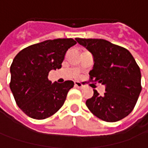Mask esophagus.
Instances as JSON below:
<instances>
[{
  "instance_id": "esophagus-1",
  "label": "esophagus",
  "mask_w": 148,
  "mask_h": 148,
  "mask_svg": "<svg viewBox=\"0 0 148 148\" xmlns=\"http://www.w3.org/2000/svg\"><path fill=\"white\" fill-rule=\"evenodd\" d=\"M74 86L77 87V88H84V85L81 84L80 82H79V81H75L74 82Z\"/></svg>"
}]
</instances>
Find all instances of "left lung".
Instances as JSON below:
<instances>
[{
    "mask_svg": "<svg viewBox=\"0 0 148 148\" xmlns=\"http://www.w3.org/2000/svg\"><path fill=\"white\" fill-rule=\"evenodd\" d=\"M93 56L94 65L90 81L106 87L104 94L93 89L86 101L89 110L106 122H116L129 115L134 108L142 91L141 72L127 49L104 39L76 38Z\"/></svg>",
    "mask_w": 148,
    "mask_h": 148,
    "instance_id": "left-lung-1",
    "label": "left lung"
}]
</instances>
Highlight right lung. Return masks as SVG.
Returning a JSON list of instances; mask_svg holds the SVG:
<instances>
[{
	"label": "right lung",
	"mask_w": 148,
	"mask_h": 148,
	"mask_svg": "<svg viewBox=\"0 0 148 148\" xmlns=\"http://www.w3.org/2000/svg\"><path fill=\"white\" fill-rule=\"evenodd\" d=\"M77 43L72 38L47 40L20 51L10 65V88L16 104L26 115L44 120L64 105L74 82H51L48 74L60 69L68 49Z\"/></svg>",
	"instance_id": "right-lung-1"
}]
</instances>
